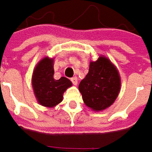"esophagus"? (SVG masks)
<instances>
[{
	"label": "esophagus",
	"instance_id": "34e87169",
	"mask_svg": "<svg viewBox=\"0 0 152 152\" xmlns=\"http://www.w3.org/2000/svg\"><path fill=\"white\" fill-rule=\"evenodd\" d=\"M71 81L72 82V84L74 85V86H77V84H78V79H77V77H73L71 79Z\"/></svg>",
	"mask_w": 152,
	"mask_h": 152
}]
</instances>
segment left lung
<instances>
[{
    "label": "left lung",
    "instance_id": "8db88e82",
    "mask_svg": "<svg viewBox=\"0 0 152 152\" xmlns=\"http://www.w3.org/2000/svg\"><path fill=\"white\" fill-rule=\"evenodd\" d=\"M121 76L108 57L100 56L90 62L87 75L79 85L83 101L89 109L98 112L110 107L121 91Z\"/></svg>",
    "mask_w": 152,
    "mask_h": 152
}]
</instances>
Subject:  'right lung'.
Returning <instances> with one entry per match:
<instances>
[{"instance_id":"add662e5","label":"right lung","mask_w":152,"mask_h":152,"mask_svg":"<svg viewBox=\"0 0 152 152\" xmlns=\"http://www.w3.org/2000/svg\"><path fill=\"white\" fill-rule=\"evenodd\" d=\"M31 85L37 102L43 107L53 108L63 100V93L72 86L68 79H54V59L43 57L36 65Z\"/></svg>"}]
</instances>
